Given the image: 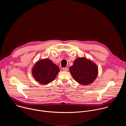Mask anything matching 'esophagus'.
I'll return each mask as SVG.
<instances>
[{"mask_svg": "<svg viewBox=\"0 0 126 126\" xmlns=\"http://www.w3.org/2000/svg\"><path fill=\"white\" fill-rule=\"evenodd\" d=\"M62 70L64 71H68V68L67 67H64V68H62Z\"/></svg>", "mask_w": 126, "mask_h": 126, "instance_id": "34e87169", "label": "esophagus"}]
</instances>
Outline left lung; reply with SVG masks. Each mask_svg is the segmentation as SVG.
I'll list each match as a JSON object with an SVG mask.
<instances>
[{"instance_id": "obj_1", "label": "left lung", "mask_w": 126, "mask_h": 126, "mask_svg": "<svg viewBox=\"0 0 126 126\" xmlns=\"http://www.w3.org/2000/svg\"><path fill=\"white\" fill-rule=\"evenodd\" d=\"M70 72L73 79L82 85L91 84L96 78L98 69L97 65L86 58H77Z\"/></svg>"}]
</instances>
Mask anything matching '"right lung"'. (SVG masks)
<instances>
[{
	"label": "right lung",
	"instance_id": "1",
	"mask_svg": "<svg viewBox=\"0 0 126 126\" xmlns=\"http://www.w3.org/2000/svg\"><path fill=\"white\" fill-rule=\"evenodd\" d=\"M59 67L48 59L40 60L34 66L32 72L34 79L39 83L45 85L53 81L57 76Z\"/></svg>",
	"mask_w": 126,
	"mask_h": 126
}]
</instances>
